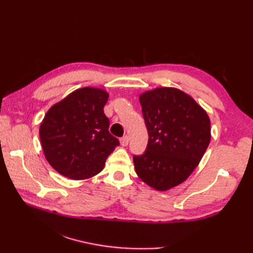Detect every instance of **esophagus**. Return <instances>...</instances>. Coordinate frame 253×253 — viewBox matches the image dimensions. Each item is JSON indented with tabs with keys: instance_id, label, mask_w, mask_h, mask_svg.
Listing matches in <instances>:
<instances>
[{
	"instance_id": "1",
	"label": "esophagus",
	"mask_w": 253,
	"mask_h": 253,
	"mask_svg": "<svg viewBox=\"0 0 253 253\" xmlns=\"http://www.w3.org/2000/svg\"><path fill=\"white\" fill-rule=\"evenodd\" d=\"M128 142H129V138H128V136H123L121 138V144L123 147H126Z\"/></svg>"
}]
</instances>
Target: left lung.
<instances>
[{
	"instance_id": "8db88e82",
	"label": "left lung",
	"mask_w": 253,
	"mask_h": 253,
	"mask_svg": "<svg viewBox=\"0 0 253 253\" xmlns=\"http://www.w3.org/2000/svg\"><path fill=\"white\" fill-rule=\"evenodd\" d=\"M148 144L133 154L137 175L157 190L181 184L197 168L211 139L209 116L191 96L175 88L140 95Z\"/></svg>"
}]
</instances>
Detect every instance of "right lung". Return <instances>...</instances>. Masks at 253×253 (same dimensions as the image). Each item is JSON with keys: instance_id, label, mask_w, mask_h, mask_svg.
Segmentation results:
<instances>
[{"instance_id": "obj_1", "label": "right lung", "mask_w": 253, "mask_h": 253, "mask_svg": "<svg viewBox=\"0 0 253 253\" xmlns=\"http://www.w3.org/2000/svg\"><path fill=\"white\" fill-rule=\"evenodd\" d=\"M109 94L82 88L47 111L40 126V140L47 162L63 176L87 179L102 170L107 157L120 146L109 131L103 112Z\"/></svg>"}]
</instances>
